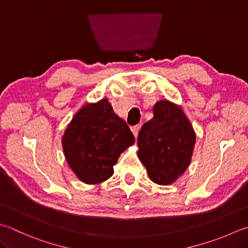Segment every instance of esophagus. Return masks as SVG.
Wrapping results in <instances>:
<instances>
[{
  "label": "esophagus",
  "mask_w": 248,
  "mask_h": 248,
  "mask_svg": "<svg viewBox=\"0 0 248 248\" xmlns=\"http://www.w3.org/2000/svg\"><path fill=\"white\" fill-rule=\"evenodd\" d=\"M139 129H140V125H135V126H133V127H132V132H133V134H134L135 138H137Z\"/></svg>",
  "instance_id": "esophagus-1"
}]
</instances>
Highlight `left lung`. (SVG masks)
I'll list each match as a JSON object with an SVG mask.
<instances>
[{"instance_id": "obj_1", "label": "left lung", "mask_w": 248, "mask_h": 248, "mask_svg": "<svg viewBox=\"0 0 248 248\" xmlns=\"http://www.w3.org/2000/svg\"><path fill=\"white\" fill-rule=\"evenodd\" d=\"M195 132L181 107L170 100L153 106V118L138 135V157L153 182L168 186L189 167Z\"/></svg>"}]
</instances>
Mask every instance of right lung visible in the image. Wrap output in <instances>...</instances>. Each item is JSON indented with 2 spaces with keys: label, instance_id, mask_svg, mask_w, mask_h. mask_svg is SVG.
I'll use <instances>...</instances> for the list:
<instances>
[{
  "label": "right lung",
  "instance_id": "obj_1",
  "mask_svg": "<svg viewBox=\"0 0 248 248\" xmlns=\"http://www.w3.org/2000/svg\"><path fill=\"white\" fill-rule=\"evenodd\" d=\"M69 167L82 182L96 185L109 179L121 153L135 142L128 125L105 98L85 104L62 138Z\"/></svg>",
  "mask_w": 248,
  "mask_h": 248
}]
</instances>
